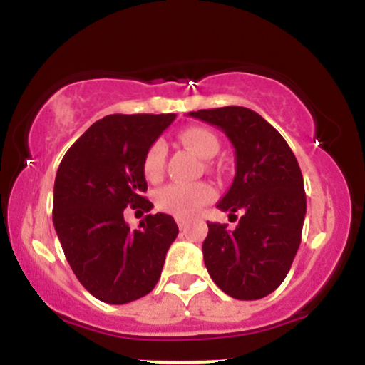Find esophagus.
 Here are the masks:
<instances>
[{
    "instance_id": "1",
    "label": "esophagus",
    "mask_w": 365,
    "mask_h": 365,
    "mask_svg": "<svg viewBox=\"0 0 365 365\" xmlns=\"http://www.w3.org/2000/svg\"><path fill=\"white\" fill-rule=\"evenodd\" d=\"M175 220H177V223H178V228H180V230H185V226H187V221L183 220V217L177 216V217H175Z\"/></svg>"
}]
</instances>
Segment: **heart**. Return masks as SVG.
<instances>
[{
    "label": "heart",
    "mask_w": 365,
    "mask_h": 365,
    "mask_svg": "<svg viewBox=\"0 0 365 365\" xmlns=\"http://www.w3.org/2000/svg\"><path fill=\"white\" fill-rule=\"evenodd\" d=\"M180 140L200 158H212L220 149L216 135L202 127H188L180 132ZM166 145L156 140L145 150L142 159V171L145 178L156 180L161 177L165 166ZM215 199V190L207 183H170L156 194L158 207L173 212L177 216H194L199 209Z\"/></svg>",
    "instance_id": "obj_1"
}]
</instances>
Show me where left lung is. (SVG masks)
Instances as JSON below:
<instances>
[{
  "instance_id": "8db88e82",
  "label": "left lung",
  "mask_w": 365,
  "mask_h": 365,
  "mask_svg": "<svg viewBox=\"0 0 365 365\" xmlns=\"http://www.w3.org/2000/svg\"><path fill=\"white\" fill-rule=\"evenodd\" d=\"M188 116L223 130L232 142L235 178L217 209L244 215L233 232L207 223L204 264L226 295L262 299L287 278L299 250L307 209L302 171L282 133L249 108L199 110Z\"/></svg>"
}]
</instances>
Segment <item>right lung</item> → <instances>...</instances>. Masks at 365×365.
<instances>
[{"mask_svg": "<svg viewBox=\"0 0 365 365\" xmlns=\"http://www.w3.org/2000/svg\"><path fill=\"white\" fill-rule=\"evenodd\" d=\"M177 118L110 115L63 156L54 180L53 223L66 261L91 295L127 304L156 287L178 226L170 215H148L130 230L123 209L150 211L142 159Z\"/></svg>", "mask_w": 365, "mask_h": 365, "instance_id": "obj_1", "label": "right lung"}]
</instances>
